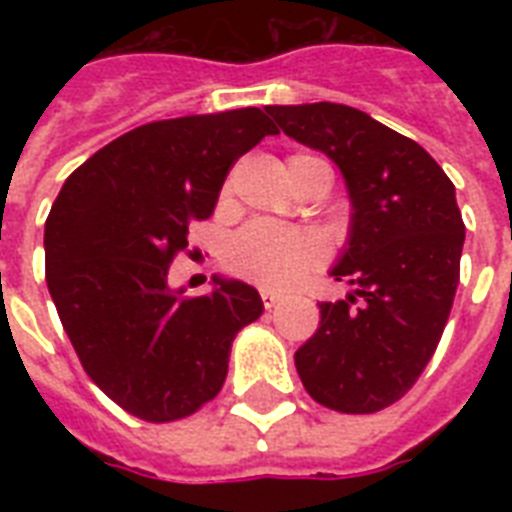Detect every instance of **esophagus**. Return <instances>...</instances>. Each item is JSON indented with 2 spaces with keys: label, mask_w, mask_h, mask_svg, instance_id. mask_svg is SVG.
I'll list each match as a JSON object with an SVG mask.
<instances>
[{
  "label": "esophagus",
  "mask_w": 512,
  "mask_h": 512,
  "mask_svg": "<svg viewBox=\"0 0 512 512\" xmlns=\"http://www.w3.org/2000/svg\"><path fill=\"white\" fill-rule=\"evenodd\" d=\"M281 303V295H276V292H263V305L271 311V308H276V305Z\"/></svg>",
  "instance_id": "esophagus-1"
}]
</instances>
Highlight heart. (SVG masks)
Masks as SVG:
<instances>
[{"label":"heart","instance_id":"b5f03b06","mask_svg":"<svg viewBox=\"0 0 512 512\" xmlns=\"http://www.w3.org/2000/svg\"><path fill=\"white\" fill-rule=\"evenodd\" d=\"M313 159V156H292ZM321 260V241L313 233L284 228V225L249 223L236 233L228 247V268L257 287L284 289L295 284L305 271Z\"/></svg>","mask_w":512,"mask_h":512}]
</instances>
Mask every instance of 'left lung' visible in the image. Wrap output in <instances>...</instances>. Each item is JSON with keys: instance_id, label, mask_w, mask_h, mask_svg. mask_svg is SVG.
<instances>
[{"instance_id": "left-lung-1", "label": "left lung", "mask_w": 512, "mask_h": 512, "mask_svg": "<svg viewBox=\"0 0 512 512\" xmlns=\"http://www.w3.org/2000/svg\"><path fill=\"white\" fill-rule=\"evenodd\" d=\"M265 111L327 154L350 196L348 244L329 273L353 292L319 305L297 374L321 406L380 412L417 382L452 311L465 244L454 185L420 143L358 108L324 100Z\"/></svg>"}]
</instances>
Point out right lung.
<instances>
[{"label":"right lung","instance_id":"obj_1","mask_svg":"<svg viewBox=\"0 0 512 512\" xmlns=\"http://www.w3.org/2000/svg\"><path fill=\"white\" fill-rule=\"evenodd\" d=\"M279 135L260 108L135 127L68 175L44 223V271L90 380L146 422L188 417L220 393L231 342L263 313L244 281L185 297L167 281L188 225L207 220L233 162Z\"/></svg>","mask_w":512,"mask_h":512}]
</instances>
